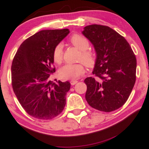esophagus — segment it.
<instances>
[{
    "label": "esophagus",
    "instance_id": "esophagus-1",
    "mask_svg": "<svg viewBox=\"0 0 149 149\" xmlns=\"http://www.w3.org/2000/svg\"><path fill=\"white\" fill-rule=\"evenodd\" d=\"M77 81H77V80H74V79H72V80L70 81V83H71V84H72V86H74V85H75V84H77Z\"/></svg>",
    "mask_w": 149,
    "mask_h": 149
}]
</instances>
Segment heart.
Instances as JSON below:
<instances>
[{
	"instance_id": "obj_1",
	"label": "heart",
	"mask_w": 149,
	"mask_h": 149,
	"mask_svg": "<svg viewBox=\"0 0 149 149\" xmlns=\"http://www.w3.org/2000/svg\"><path fill=\"white\" fill-rule=\"evenodd\" d=\"M70 43L80 51L78 61H83L88 67H92L96 61V53L90 49V43L87 38L81 35L74 34L70 38ZM63 45L59 43L55 47L53 52V59L57 64L63 61ZM85 73V68L83 63L75 64H66L59 70V74L61 78L65 79H75L79 78Z\"/></svg>"
}]
</instances>
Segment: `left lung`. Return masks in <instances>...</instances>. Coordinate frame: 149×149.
<instances>
[{
  "label": "left lung",
  "instance_id": "8db88e82",
  "mask_svg": "<svg viewBox=\"0 0 149 149\" xmlns=\"http://www.w3.org/2000/svg\"><path fill=\"white\" fill-rule=\"evenodd\" d=\"M82 33L97 54L92 72L95 77L84 80L86 101L102 112L118 109L127 101L136 81V56L124 37L109 26L88 25Z\"/></svg>",
  "mask_w": 149,
  "mask_h": 149
}]
</instances>
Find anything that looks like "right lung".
Listing matches in <instances>:
<instances>
[{
  "label": "right lung",
  "mask_w": 149,
  "mask_h": 149,
  "mask_svg": "<svg viewBox=\"0 0 149 149\" xmlns=\"http://www.w3.org/2000/svg\"><path fill=\"white\" fill-rule=\"evenodd\" d=\"M69 33L68 29L40 31L22 43L13 58V91L25 112L35 118L52 120L65 106L70 83L55 84L49 77L55 72L53 49Z\"/></svg>",
  "instance_id": "add662e5"
}]
</instances>
